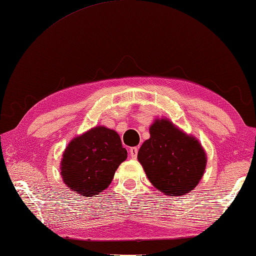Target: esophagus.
I'll return each mask as SVG.
<instances>
[{
    "mask_svg": "<svg viewBox=\"0 0 256 256\" xmlns=\"http://www.w3.org/2000/svg\"><path fill=\"white\" fill-rule=\"evenodd\" d=\"M138 148H130V156L132 157V158H136L138 157Z\"/></svg>",
    "mask_w": 256,
    "mask_h": 256,
    "instance_id": "esophagus-1",
    "label": "esophagus"
}]
</instances>
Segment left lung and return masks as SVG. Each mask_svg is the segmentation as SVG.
I'll list each match as a JSON object with an SVG mask.
<instances>
[{"label":"left lung","instance_id":"1","mask_svg":"<svg viewBox=\"0 0 256 256\" xmlns=\"http://www.w3.org/2000/svg\"><path fill=\"white\" fill-rule=\"evenodd\" d=\"M150 133V140L142 144L138 154L150 182L166 194L189 192L197 186L206 168L201 145L167 120H157Z\"/></svg>","mask_w":256,"mask_h":256}]
</instances>
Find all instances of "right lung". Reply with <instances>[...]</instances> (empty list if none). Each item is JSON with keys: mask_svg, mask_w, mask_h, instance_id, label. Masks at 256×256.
I'll use <instances>...</instances> for the list:
<instances>
[{"mask_svg": "<svg viewBox=\"0 0 256 256\" xmlns=\"http://www.w3.org/2000/svg\"><path fill=\"white\" fill-rule=\"evenodd\" d=\"M126 157L118 134L96 126L69 143L62 156V176L74 192L94 197L108 188Z\"/></svg>", "mask_w": 256, "mask_h": 256, "instance_id": "add662e5", "label": "right lung"}]
</instances>
